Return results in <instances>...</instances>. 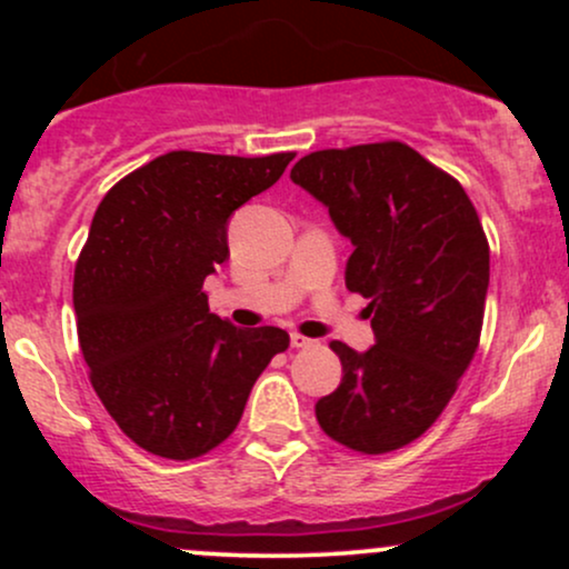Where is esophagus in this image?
I'll return each mask as SVG.
<instances>
[{
	"label": "esophagus",
	"mask_w": 569,
	"mask_h": 569,
	"mask_svg": "<svg viewBox=\"0 0 569 569\" xmlns=\"http://www.w3.org/2000/svg\"><path fill=\"white\" fill-rule=\"evenodd\" d=\"M312 345H316V339H310V337H302V335H291V348H297V350H305V348H312Z\"/></svg>",
	"instance_id": "1"
}]
</instances>
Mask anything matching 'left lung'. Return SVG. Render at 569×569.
<instances>
[{
    "mask_svg": "<svg viewBox=\"0 0 569 569\" xmlns=\"http://www.w3.org/2000/svg\"><path fill=\"white\" fill-rule=\"evenodd\" d=\"M291 181L329 208L352 253L345 286L369 299L375 348L331 342L342 382L316 403L326 436L363 455L420 439L479 348L489 243L460 181L401 141L305 154Z\"/></svg>",
    "mask_w": 569,
    "mask_h": 569,
    "instance_id": "8db88e82",
    "label": "left lung"
}]
</instances>
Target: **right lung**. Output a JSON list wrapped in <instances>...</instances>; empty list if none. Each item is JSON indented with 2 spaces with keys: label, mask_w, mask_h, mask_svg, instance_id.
I'll return each instance as SVG.
<instances>
[{
  "label": "right lung",
  "mask_w": 569,
  "mask_h": 569,
  "mask_svg": "<svg viewBox=\"0 0 569 569\" xmlns=\"http://www.w3.org/2000/svg\"><path fill=\"white\" fill-rule=\"evenodd\" d=\"M293 152H168L109 189L74 267L77 335L90 382L130 441L168 460L211 452L289 348L276 326L238 329L202 280L230 257L227 219L283 176Z\"/></svg>",
  "instance_id": "1"
}]
</instances>
